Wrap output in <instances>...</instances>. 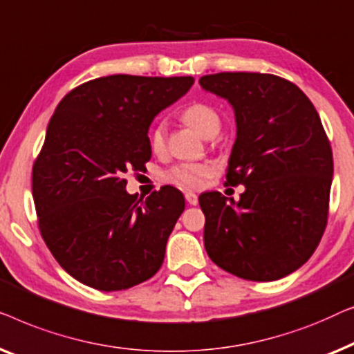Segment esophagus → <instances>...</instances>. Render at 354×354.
Masks as SVG:
<instances>
[{
  "instance_id": "obj_1",
  "label": "esophagus",
  "mask_w": 354,
  "mask_h": 354,
  "mask_svg": "<svg viewBox=\"0 0 354 354\" xmlns=\"http://www.w3.org/2000/svg\"><path fill=\"white\" fill-rule=\"evenodd\" d=\"M184 197H186V202L189 203V205H197V203H198V197L196 196V194L187 192Z\"/></svg>"
}]
</instances>
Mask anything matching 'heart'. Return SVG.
Here are the masks:
<instances>
[{
    "instance_id": "heart-1",
    "label": "heart",
    "mask_w": 354,
    "mask_h": 354,
    "mask_svg": "<svg viewBox=\"0 0 354 354\" xmlns=\"http://www.w3.org/2000/svg\"><path fill=\"white\" fill-rule=\"evenodd\" d=\"M183 120L196 129L198 134H202L203 138L215 136L221 127L220 113L212 106L203 102L191 104V106L184 109ZM165 125L158 123L151 131V136H149V144H151L153 152L162 153L165 151ZM210 176L212 167L205 165V163H179V165H175L165 173V181L183 189H198Z\"/></svg>"
}]
</instances>
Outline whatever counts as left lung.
<instances>
[{
    "instance_id": "obj_1",
    "label": "left lung",
    "mask_w": 354,
    "mask_h": 354,
    "mask_svg": "<svg viewBox=\"0 0 354 354\" xmlns=\"http://www.w3.org/2000/svg\"><path fill=\"white\" fill-rule=\"evenodd\" d=\"M231 104L237 136L226 184L241 201L205 192L203 243L212 261L247 281H277L310 260L324 234L332 149L306 94L271 73L221 72L198 80Z\"/></svg>"
}]
</instances>
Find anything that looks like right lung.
<instances>
[{"instance_id": "obj_1", "label": "right lung", "mask_w": 354, "mask_h": 354, "mask_svg": "<svg viewBox=\"0 0 354 354\" xmlns=\"http://www.w3.org/2000/svg\"><path fill=\"white\" fill-rule=\"evenodd\" d=\"M192 84V77H101L72 89L54 111L32 192L41 237L78 282L125 290L160 270L184 197L171 186L129 196L123 176L151 160L153 117Z\"/></svg>"}]
</instances>
